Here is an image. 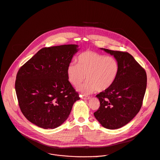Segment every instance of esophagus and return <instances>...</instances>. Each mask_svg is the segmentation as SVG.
<instances>
[{
    "label": "esophagus",
    "mask_w": 160,
    "mask_h": 160,
    "mask_svg": "<svg viewBox=\"0 0 160 160\" xmlns=\"http://www.w3.org/2000/svg\"><path fill=\"white\" fill-rule=\"evenodd\" d=\"M91 97L90 96H82V99H90Z\"/></svg>",
    "instance_id": "1"
}]
</instances>
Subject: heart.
Instances as JSON below:
<instances>
[{
    "mask_svg": "<svg viewBox=\"0 0 160 160\" xmlns=\"http://www.w3.org/2000/svg\"><path fill=\"white\" fill-rule=\"evenodd\" d=\"M78 62V64L68 65L67 76L69 82L76 88L85 79L88 81L79 88L83 93L107 90L114 83L119 73V62L112 56L88 50L80 54Z\"/></svg>",
    "mask_w": 160,
    "mask_h": 160,
    "instance_id": "b5f03b06",
    "label": "heart"
}]
</instances>
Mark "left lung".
<instances>
[{
	"label": "left lung",
	"mask_w": 160,
	"mask_h": 160,
	"mask_svg": "<svg viewBox=\"0 0 160 160\" xmlns=\"http://www.w3.org/2000/svg\"><path fill=\"white\" fill-rule=\"evenodd\" d=\"M101 49L118 60L119 71L110 88L96 95L100 106L94 115L104 128L118 129L132 121L140 111L146 90L147 75L129 53Z\"/></svg>",
	"instance_id": "8db88e82"
}]
</instances>
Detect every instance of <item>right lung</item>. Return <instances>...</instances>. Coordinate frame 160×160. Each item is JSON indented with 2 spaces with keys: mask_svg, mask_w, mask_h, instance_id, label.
<instances>
[{
  "mask_svg": "<svg viewBox=\"0 0 160 160\" xmlns=\"http://www.w3.org/2000/svg\"><path fill=\"white\" fill-rule=\"evenodd\" d=\"M77 45L45 47L18 70L15 90L26 119L44 129H54L68 118L80 99L67 76V68L78 51Z\"/></svg>",
  "mask_w": 160,
  "mask_h": 160,
  "instance_id": "obj_1",
  "label": "right lung"
}]
</instances>
